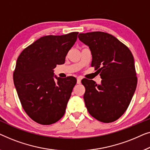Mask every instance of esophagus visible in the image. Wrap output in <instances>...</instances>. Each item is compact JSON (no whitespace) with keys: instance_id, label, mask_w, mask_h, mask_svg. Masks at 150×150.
Segmentation results:
<instances>
[{"instance_id":"1","label":"esophagus","mask_w":150,"mask_h":150,"mask_svg":"<svg viewBox=\"0 0 150 150\" xmlns=\"http://www.w3.org/2000/svg\"><path fill=\"white\" fill-rule=\"evenodd\" d=\"M81 77H77V83H81Z\"/></svg>"}]
</instances>
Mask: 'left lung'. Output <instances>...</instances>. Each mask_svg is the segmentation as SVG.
Here are the masks:
<instances>
[{"mask_svg":"<svg viewBox=\"0 0 150 150\" xmlns=\"http://www.w3.org/2000/svg\"><path fill=\"white\" fill-rule=\"evenodd\" d=\"M78 38L91 51L92 67L100 73V84L83 79L84 102L88 112L98 121L109 123L124 114L135 92L137 78L130 50L110 34L80 33Z\"/></svg>","mask_w":150,"mask_h":150,"instance_id":"8db88e82","label":"left lung"}]
</instances>
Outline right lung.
I'll use <instances>...</instances> for the list:
<instances>
[{"label":"right lung","instance_id":"right-lung-1","mask_svg":"<svg viewBox=\"0 0 150 150\" xmlns=\"http://www.w3.org/2000/svg\"><path fill=\"white\" fill-rule=\"evenodd\" d=\"M77 34L44 36L23 50L17 60L15 87L23 109L37 123L54 124L64 114L77 79L57 77L54 69L64 64Z\"/></svg>","mask_w":150,"mask_h":150}]
</instances>
